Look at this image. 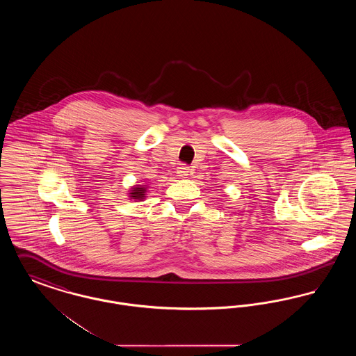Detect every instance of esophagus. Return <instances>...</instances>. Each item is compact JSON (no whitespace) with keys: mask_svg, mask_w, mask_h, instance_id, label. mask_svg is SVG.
<instances>
[{"mask_svg":"<svg viewBox=\"0 0 356 356\" xmlns=\"http://www.w3.org/2000/svg\"><path fill=\"white\" fill-rule=\"evenodd\" d=\"M177 175L180 176V177H186V176H189V173H191V170H189V167H186V165H180V167H177Z\"/></svg>","mask_w":356,"mask_h":356,"instance_id":"obj_1","label":"esophagus"}]
</instances>
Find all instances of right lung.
Wrapping results in <instances>:
<instances>
[{
	"mask_svg": "<svg viewBox=\"0 0 356 356\" xmlns=\"http://www.w3.org/2000/svg\"><path fill=\"white\" fill-rule=\"evenodd\" d=\"M148 192V184H136L129 188L128 197L134 202H144Z\"/></svg>",
	"mask_w": 356,
	"mask_h": 356,
	"instance_id": "right-lung-1",
	"label": "right lung"
}]
</instances>
